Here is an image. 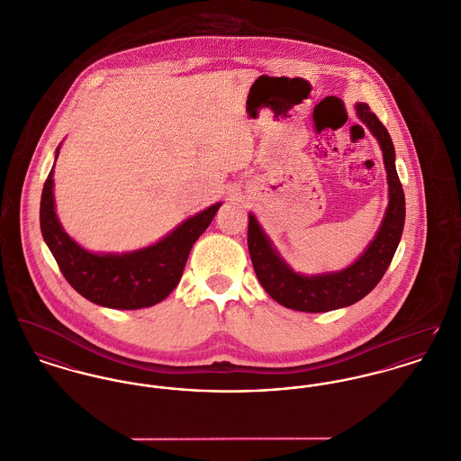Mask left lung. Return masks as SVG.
<instances>
[{
    "instance_id": "1",
    "label": "left lung",
    "mask_w": 461,
    "mask_h": 461,
    "mask_svg": "<svg viewBox=\"0 0 461 461\" xmlns=\"http://www.w3.org/2000/svg\"><path fill=\"white\" fill-rule=\"evenodd\" d=\"M357 117L368 126L383 149L390 184V205L384 221L368 249L349 268L337 274L305 277L294 274L272 248L256 217L249 213L248 246L256 277L263 289L284 307L302 312L342 309L366 296L390 267L405 222V194L394 168V147L390 133L366 104L356 105Z\"/></svg>"
}]
</instances>
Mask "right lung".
I'll return each mask as SVG.
<instances>
[{
    "mask_svg": "<svg viewBox=\"0 0 461 461\" xmlns=\"http://www.w3.org/2000/svg\"><path fill=\"white\" fill-rule=\"evenodd\" d=\"M59 149L56 150L58 159ZM52 174L43 184L40 228L59 270L84 298L108 309L135 311L163 302L177 285L189 250L209 228L221 203L189 217L168 237L130 254H93L77 246L63 231L52 194Z\"/></svg>",
    "mask_w": 461,
    "mask_h": 461,
    "instance_id": "1",
    "label": "right lung"
}]
</instances>
